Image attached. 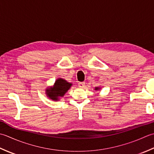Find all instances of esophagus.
<instances>
[{
	"instance_id": "34e87169",
	"label": "esophagus",
	"mask_w": 154,
	"mask_h": 154,
	"mask_svg": "<svg viewBox=\"0 0 154 154\" xmlns=\"http://www.w3.org/2000/svg\"><path fill=\"white\" fill-rule=\"evenodd\" d=\"M85 86V82H79L78 83V86L80 88H84Z\"/></svg>"
}]
</instances>
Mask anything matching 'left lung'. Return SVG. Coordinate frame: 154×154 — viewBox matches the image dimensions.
<instances>
[{"label": "left lung", "mask_w": 154, "mask_h": 154, "mask_svg": "<svg viewBox=\"0 0 154 154\" xmlns=\"http://www.w3.org/2000/svg\"><path fill=\"white\" fill-rule=\"evenodd\" d=\"M100 89H101V88L98 86V87H96L94 90H95L96 91H98V90H100Z\"/></svg>", "instance_id": "left-lung-1"}]
</instances>
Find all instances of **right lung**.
<instances>
[{
    "mask_svg": "<svg viewBox=\"0 0 154 154\" xmlns=\"http://www.w3.org/2000/svg\"><path fill=\"white\" fill-rule=\"evenodd\" d=\"M72 86V84L67 82L64 78H58L56 79L54 85L46 88L45 94L49 99L53 101H58L64 96L68 90Z\"/></svg>",
    "mask_w": 154,
    "mask_h": 154,
    "instance_id": "obj_1",
    "label": "right lung"
}]
</instances>
